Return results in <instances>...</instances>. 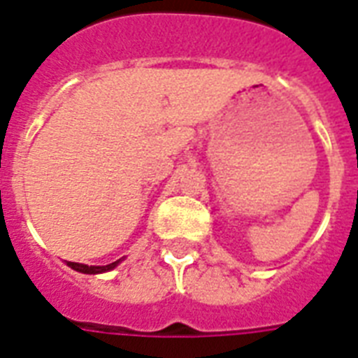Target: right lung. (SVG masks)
Returning <instances> with one entry per match:
<instances>
[{
    "mask_svg": "<svg viewBox=\"0 0 358 358\" xmlns=\"http://www.w3.org/2000/svg\"><path fill=\"white\" fill-rule=\"evenodd\" d=\"M122 261V259H118V261H114V263L106 264V266H88V264H82V263H67L73 270H76V272H82V274H101V272H108V270H113L114 266H118V263Z\"/></svg>",
    "mask_w": 358,
    "mask_h": 358,
    "instance_id": "1",
    "label": "right lung"
}]
</instances>
